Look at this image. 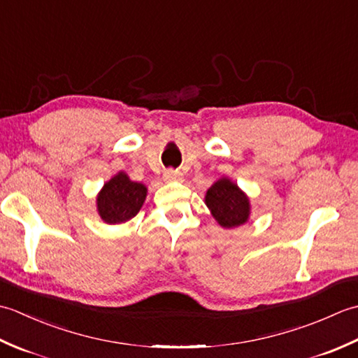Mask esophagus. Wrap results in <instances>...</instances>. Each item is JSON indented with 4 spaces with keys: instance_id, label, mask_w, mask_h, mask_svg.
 <instances>
[{
    "instance_id": "esophagus-1",
    "label": "esophagus",
    "mask_w": 358,
    "mask_h": 358,
    "mask_svg": "<svg viewBox=\"0 0 358 358\" xmlns=\"http://www.w3.org/2000/svg\"><path fill=\"white\" fill-rule=\"evenodd\" d=\"M183 177V173L178 172V171H173V169H166L163 173V178L164 181H178Z\"/></svg>"
}]
</instances>
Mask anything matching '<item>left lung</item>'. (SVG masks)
Here are the masks:
<instances>
[{
    "instance_id": "8db88e82",
    "label": "left lung",
    "mask_w": 358,
    "mask_h": 358,
    "mask_svg": "<svg viewBox=\"0 0 358 358\" xmlns=\"http://www.w3.org/2000/svg\"><path fill=\"white\" fill-rule=\"evenodd\" d=\"M204 203L217 223L226 229L245 224L250 214L248 195L226 177L220 178L208 189Z\"/></svg>"
}]
</instances>
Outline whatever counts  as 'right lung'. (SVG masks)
<instances>
[{
  "mask_svg": "<svg viewBox=\"0 0 358 358\" xmlns=\"http://www.w3.org/2000/svg\"><path fill=\"white\" fill-rule=\"evenodd\" d=\"M146 195V186L132 181L124 172H118L104 183L96 196L98 214L108 224L124 223L138 214Z\"/></svg>",
  "mask_w": 358,
  "mask_h": 358,
  "instance_id": "right-lung-1",
  "label": "right lung"
}]
</instances>
